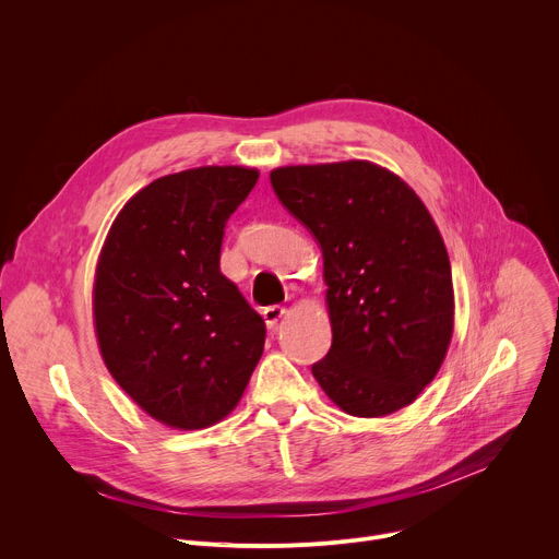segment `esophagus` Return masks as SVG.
Segmentation results:
<instances>
[{"mask_svg": "<svg viewBox=\"0 0 559 559\" xmlns=\"http://www.w3.org/2000/svg\"><path fill=\"white\" fill-rule=\"evenodd\" d=\"M285 313H287V309L281 307V305H270V307H265V309H263L265 325H267L270 330H276V328H278V321H281V318H283Z\"/></svg>", "mask_w": 559, "mask_h": 559, "instance_id": "esophagus-1", "label": "esophagus"}]
</instances>
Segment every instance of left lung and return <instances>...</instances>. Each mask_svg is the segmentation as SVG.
Returning <instances> with one entry per match:
<instances>
[{
	"label": "left lung",
	"mask_w": 559,
	"mask_h": 559,
	"mask_svg": "<svg viewBox=\"0 0 559 559\" xmlns=\"http://www.w3.org/2000/svg\"><path fill=\"white\" fill-rule=\"evenodd\" d=\"M270 181L323 252L334 338L313 378L349 416L412 405L453 334L451 265L429 210L369 162L287 166Z\"/></svg>",
	"instance_id": "left-lung-1"
}]
</instances>
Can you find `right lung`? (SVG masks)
I'll return each mask as SVG.
<instances>
[{"mask_svg": "<svg viewBox=\"0 0 559 559\" xmlns=\"http://www.w3.org/2000/svg\"><path fill=\"white\" fill-rule=\"evenodd\" d=\"M257 181L241 166L156 179L123 205L102 248L93 311L104 362L168 427L223 420L263 354V318L218 265L225 223Z\"/></svg>", "mask_w": 559, "mask_h": 559, "instance_id": "add662e5", "label": "right lung"}]
</instances>
